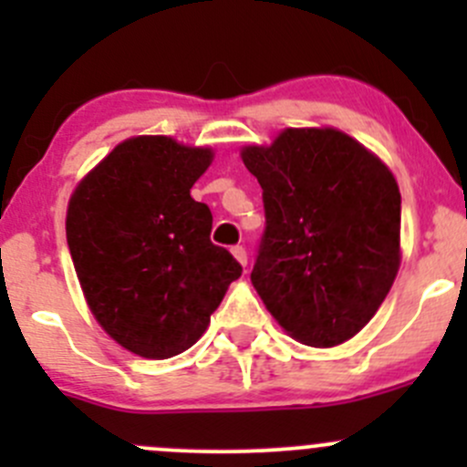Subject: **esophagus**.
I'll list each match as a JSON object with an SVG mask.
<instances>
[{
	"mask_svg": "<svg viewBox=\"0 0 467 467\" xmlns=\"http://www.w3.org/2000/svg\"><path fill=\"white\" fill-rule=\"evenodd\" d=\"M233 255H234V260L242 264V266H248L246 248H244V246H234V248H233Z\"/></svg>",
	"mask_w": 467,
	"mask_h": 467,
	"instance_id": "obj_1",
	"label": "esophagus"
}]
</instances>
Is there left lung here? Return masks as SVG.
Segmentation results:
<instances>
[{"label": "left lung", "instance_id": "8db88e82", "mask_svg": "<svg viewBox=\"0 0 467 467\" xmlns=\"http://www.w3.org/2000/svg\"><path fill=\"white\" fill-rule=\"evenodd\" d=\"M266 230L251 282L277 325L314 348L368 325L400 271V187L373 150L332 126L242 149Z\"/></svg>", "mask_w": 467, "mask_h": 467}]
</instances>
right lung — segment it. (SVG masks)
Masks as SVG:
<instances>
[{
	"label": "right lung",
	"mask_w": 467,
	"mask_h": 467,
	"mask_svg": "<svg viewBox=\"0 0 467 467\" xmlns=\"http://www.w3.org/2000/svg\"><path fill=\"white\" fill-rule=\"evenodd\" d=\"M210 146L167 135L124 140L74 187L69 253L103 332L144 359L194 346L242 266L210 242L212 212L190 190Z\"/></svg>",
	"instance_id": "right-lung-1"
}]
</instances>
